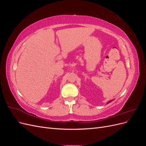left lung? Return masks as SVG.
Here are the masks:
<instances>
[{
    "mask_svg": "<svg viewBox=\"0 0 146 146\" xmlns=\"http://www.w3.org/2000/svg\"><path fill=\"white\" fill-rule=\"evenodd\" d=\"M113 100H114V99H113V100H110V101H108V102H107V104H109V103H110V102H112V101H113Z\"/></svg>",
    "mask_w": 146,
    "mask_h": 146,
    "instance_id": "1",
    "label": "left lung"
}]
</instances>
